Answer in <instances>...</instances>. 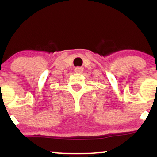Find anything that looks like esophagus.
Wrapping results in <instances>:
<instances>
[{"label":"esophagus","instance_id":"34e87169","mask_svg":"<svg viewBox=\"0 0 157 157\" xmlns=\"http://www.w3.org/2000/svg\"><path fill=\"white\" fill-rule=\"evenodd\" d=\"M82 71H83V69H82V67H80V66H78V67H76L75 69V71L77 73H82Z\"/></svg>","mask_w":157,"mask_h":157}]
</instances>
